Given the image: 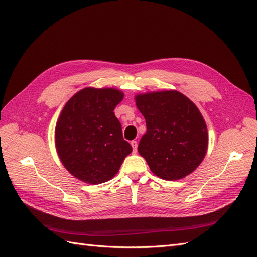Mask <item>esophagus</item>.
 <instances>
[{
	"label": "esophagus",
	"mask_w": 257,
	"mask_h": 257,
	"mask_svg": "<svg viewBox=\"0 0 257 257\" xmlns=\"http://www.w3.org/2000/svg\"><path fill=\"white\" fill-rule=\"evenodd\" d=\"M131 145H132V148H133V152L136 153L137 152V142L136 141H132L131 142Z\"/></svg>",
	"instance_id": "esophagus-1"
}]
</instances>
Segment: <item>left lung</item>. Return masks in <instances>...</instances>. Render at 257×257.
Listing matches in <instances>:
<instances>
[{
	"mask_svg": "<svg viewBox=\"0 0 257 257\" xmlns=\"http://www.w3.org/2000/svg\"><path fill=\"white\" fill-rule=\"evenodd\" d=\"M135 102L147 125L138 152L151 172L168 181L192 174L208 149L207 125L196 105L176 90L137 94Z\"/></svg>",
	"mask_w": 257,
	"mask_h": 257,
	"instance_id": "left-lung-1",
	"label": "left lung"
}]
</instances>
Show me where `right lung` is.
I'll return each instance as SVG.
<instances>
[{
	"mask_svg": "<svg viewBox=\"0 0 257 257\" xmlns=\"http://www.w3.org/2000/svg\"><path fill=\"white\" fill-rule=\"evenodd\" d=\"M123 97L114 88H84L62 109L54 130L56 149L62 164L78 180L107 182L133 150L113 112Z\"/></svg>",
	"mask_w": 257,
	"mask_h": 257,
	"instance_id": "right-lung-1",
	"label": "right lung"
}]
</instances>
